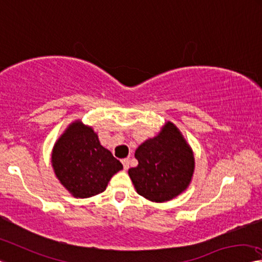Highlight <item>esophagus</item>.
I'll return each mask as SVG.
<instances>
[{
    "mask_svg": "<svg viewBox=\"0 0 262 262\" xmlns=\"http://www.w3.org/2000/svg\"><path fill=\"white\" fill-rule=\"evenodd\" d=\"M121 162L123 164V169L128 170V168H129V159H123Z\"/></svg>",
    "mask_w": 262,
    "mask_h": 262,
    "instance_id": "obj_1",
    "label": "esophagus"
}]
</instances>
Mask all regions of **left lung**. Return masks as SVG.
Returning <instances> with one entry per match:
<instances>
[{
	"mask_svg": "<svg viewBox=\"0 0 262 262\" xmlns=\"http://www.w3.org/2000/svg\"><path fill=\"white\" fill-rule=\"evenodd\" d=\"M138 167L128 170L140 196L155 203L171 201L189 188L194 172L192 148L171 121L135 151Z\"/></svg>",
	"mask_w": 262,
	"mask_h": 262,
	"instance_id": "1",
	"label": "left lung"
}]
</instances>
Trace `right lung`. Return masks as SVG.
<instances>
[{
	"instance_id": "1",
	"label": "right lung",
	"mask_w": 262,
	"mask_h": 262,
	"mask_svg": "<svg viewBox=\"0 0 262 262\" xmlns=\"http://www.w3.org/2000/svg\"><path fill=\"white\" fill-rule=\"evenodd\" d=\"M51 164L60 184L74 198H90L106 190L122 164L102 147L89 124L76 120L66 127L52 148Z\"/></svg>"
}]
</instances>
